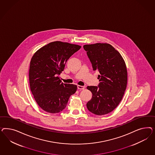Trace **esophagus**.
<instances>
[{"label":"esophagus","instance_id":"34e87169","mask_svg":"<svg viewBox=\"0 0 155 155\" xmlns=\"http://www.w3.org/2000/svg\"><path fill=\"white\" fill-rule=\"evenodd\" d=\"M77 88H78V89L79 90H84V88H85V86H84L78 85V86H77Z\"/></svg>","mask_w":155,"mask_h":155}]
</instances>
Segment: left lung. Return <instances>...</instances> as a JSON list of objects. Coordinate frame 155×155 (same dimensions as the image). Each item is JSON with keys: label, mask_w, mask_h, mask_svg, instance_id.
<instances>
[{"label": "left lung", "mask_w": 155, "mask_h": 155, "mask_svg": "<svg viewBox=\"0 0 155 155\" xmlns=\"http://www.w3.org/2000/svg\"><path fill=\"white\" fill-rule=\"evenodd\" d=\"M94 71H98V86H87L92 98L86 104L91 113L97 115L111 113L120 102L127 84L125 62L119 52L109 44L84 45Z\"/></svg>", "instance_id": "8db88e82"}]
</instances>
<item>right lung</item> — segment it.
Wrapping results in <instances>:
<instances>
[{
    "mask_svg": "<svg viewBox=\"0 0 155 155\" xmlns=\"http://www.w3.org/2000/svg\"><path fill=\"white\" fill-rule=\"evenodd\" d=\"M81 48L68 42L54 41L41 48L32 57L29 71L30 88L43 110L58 113L65 108L77 85L61 82L58 75L66 62Z\"/></svg>",
    "mask_w": 155,
    "mask_h": 155,
    "instance_id": "1",
    "label": "right lung"
}]
</instances>
